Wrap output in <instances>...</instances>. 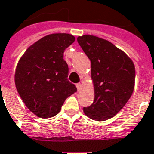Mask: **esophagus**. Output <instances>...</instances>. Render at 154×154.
Returning <instances> with one entry per match:
<instances>
[{"mask_svg":"<svg viewBox=\"0 0 154 154\" xmlns=\"http://www.w3.org/2000/svg\"><path fill=\"white\" fill-rule=\"evenodd\" d=\"M76 86H77V91H80L82 89V85L81 83H77V85H76Z\"/></svg>","mask_w":154,"mask_h":154,"instance_id":"1","label":"esophagus"}]
</instances>
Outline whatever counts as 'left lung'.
<instances>
[{"mask_svg":"<svg viewBox=\"0 0 154 154\" xmlns=\"http://www.w3.org/2000/svg\"><path fill=\"white\" fill-rule=\"evenodd\" d=\"M91 63L94 99L84 113L92 120L112 118L126 105L135 88V69L127 54L107 40L92 35L77 37Z\"/></svg>","mask_w":154,"mask_h":154,"instance_id":"8db88e82","label":"left lung"}]
</instances>
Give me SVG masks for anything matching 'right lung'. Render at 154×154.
<instances>
[{
	"mask_svg": "<svg viewBox=\"0 0 154 154\" xmlns=\"http://www.w3.org/2000/svg\"><path fill=\"white\" fill-rule=\"evenodd\" d=\"M75 41L68 33H53L29 46L19 59L14 73L17 91L26 107L42 118L58 114L77 87L68 80L63 52Z\"/></svg>",
	"mask_w": 154,
	"mask_h": 154,
	"instance_id": "right-lung-1",
	"label": "right lung"
}]
</instances>
